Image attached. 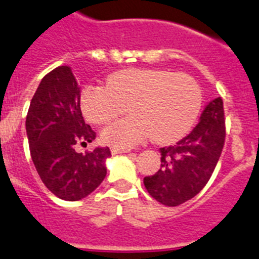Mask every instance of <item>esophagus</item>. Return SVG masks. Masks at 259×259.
Instances as JSON below:
<instances>
[{"label":"esophagus","instance_id":"esophagus-1","mask_svg":"<svg viewBox=\"0 0 259 259\" xmlns=\"http://www.w3.org/2000/svg\"><path fill=\"white\" fill-rule=\"evenodd\" d=\"M111 152H112V154L129 153L130 149H129V148H117V147H112V148H111Z\"/></svg>","mask_w":259,"mask_h":259}]
</instances>
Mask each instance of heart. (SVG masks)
Segmentation results:
<instances>
[{"label":"heart","mask_w":259,"mask_h":259,"mask_svg":"<svg viewBox=\"0 0 259 259\" xmlns=\"http://www.w3.org/2000/svg\"><path fill=\"white\" fill-rule=\"evenodd\" d=\"M203 92L190 75L159 69H125L107 78V85H88L81 92L84 116L107 124L126 111L129 117L108 125L105 143L130 148L152 137L170 144L184 137L199 116Z\"/></svg>","instance_id":"1"}]
</instances>
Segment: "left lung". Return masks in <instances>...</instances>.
I'll return each mask as SVG.
<instances>
[{"instance_id": "obj_1", "label": "left lung", "mask_w": 259, "mask_h": 259, "mask_svg": "<svg viewBox=\"0 0 259 259\" xmlns=\"http://www.w3.org/2000/svg\"><path fill=\"white\" fill-rule=\"evenodd\" d=\"M226 137L222 98L207 105L200 121L175 146L161 148V168L144 178L152 198L175 207L192 199L206 187L222 153Z\"/></svg>"}]
</instances>
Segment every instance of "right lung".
<instances>
[{
  "instance_id": "1",
  "label": "right lung",
  "mask_w": 259,
  "mask_h": 259,
  "mask_svg": "<svg viewBox=\"0 0 259 259\" xmlns=\"http://www.w3.org/2000/svg\"><path fill=\"white\" fill-rule=\"evenodd\" d=\"M29 149L43 184L64 200L91 194L106 178L108 147L78 153L75 146L94 141L80 110V88L69 66L48 72L38 85L26 115Z\"/></svg>"
}]
</instances>
